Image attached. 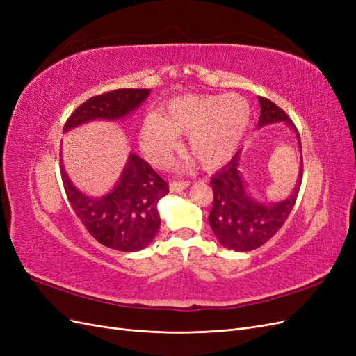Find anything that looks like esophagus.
<instances>
[{"label": "esophagus", "instance_id": "1", "mask_svg": "<svg viewBox=\"0 0 356 356\" xmlns=\"http://www.w3.org/2000/svg\"><path fill=\"white\" fill-rule=\"evenodd\" d=\"M190 186L188 181H178V182H170L169 186V191L170 193H181L184 191L187 187Z\"/></svg>", "mask_w": 356, "mask_h": 356}]
</instances>
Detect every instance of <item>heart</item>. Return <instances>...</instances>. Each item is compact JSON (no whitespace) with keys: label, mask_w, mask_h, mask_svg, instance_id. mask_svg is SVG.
Returning a JSON list of instances; mask_svg holds the SVG:
<instances>
[{"label":"heart","mask_w":356,"mask_h":356,"mask_svg":"<svg viewBox=\"0 0 356 356\" xmlns=\"http://www.w3.org/2000/svg\"><path fill=\"white\" fill-rule=\"evenodd\" d=\"M251 120V105L241 95H191L170 101L160 114L145 118L141 147L157 166L166 165L178 135L187 134L186 148L204 169L227 163Z\"/></svg>","instance_id":"obj_1"}]
</instances>
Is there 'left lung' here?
<instances>
[{
    "instance_id": "obj_1",
    "label": "left lung",
    "mask_w": 356,
    "mask_h": 356,
    "mask_svg": "<svg viewBox=\"0 0 356 356\" xmlns=\"http://www.w3.org/2000/svg\"><path fill=\"white\" fill-rule=\"evenodd\" d=\"M258 102L261 113L257 127L260 129L267 124L284 122L296 134L298 149L301 152L300 135L288 115L276 104L261 96H258ZM241 153L242 149L211 178L213 204L208 220L215 238L224 248L246 252L264 245L286 221L298 196L301 177H303V159H300L298 178L291 195L279 202H261L246 188L241 174Z\"/></svg>"
}]
</instances>
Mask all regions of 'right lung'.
I'll return each instance as SVG.
<instances>
[{"label": "right lung", "mask_w": 356, "mask_h": 356, "mask_svg": "<svg viewBox=\"0 0 356 356\" xmlns=\"http://www.w3.org/2000/svg\"><path fill=\"white\" fill-rule=\"evenodd\" d=\"M148 95L149 89H118L93 96L70 115L63 132L96 120H123ZM60 174L71 208L99 243L115 251L136 252L153 242L160 229L157 204L169 188L144 159L129 153L115 186L99 197L88 196L75 187L62 165Z\"/></svg>", "instance_id": "obj_1"}]
</instances>
